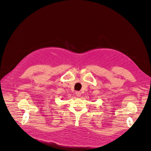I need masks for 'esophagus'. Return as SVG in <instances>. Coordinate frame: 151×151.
<instances>
[{"mask_svg":"<svg viewBox=\"0 0 151 151\" xmlns=\"http://www.w3.org/2000/svg\"><path fill=\"white\" fill-rule=\"evenodd\" d=\"M75 94H76V96L77 97H78L81 96V92H79V91H76Z\"/></svg>","mask_w":151,"mask_h":151,"instance_id":"1","label":"esophagus"}]
</instances>
